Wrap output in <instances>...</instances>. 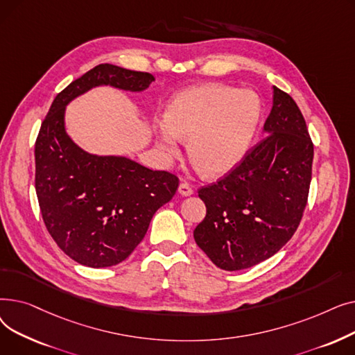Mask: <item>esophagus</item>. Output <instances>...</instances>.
<instances>
[{"mask_svg": "<svg viewBox=\"0 0 355 355\" xmlns=\"http://www.w3.org/2000/svg\"><path fill=\"white\" fill-rule=\"evenodd\" d=\"M178 193H180L181 196H184V197H189V196H191V194L194 193V190L191 189V185H190V184H187V182H181V184H180V187H178Z\"/></svg>", "mask_w": 355, "mask_h": 355, "instance_id": "obj_1", "label": "esophagus"}]
</instances>
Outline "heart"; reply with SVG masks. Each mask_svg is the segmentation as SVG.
Masks as SVG:
<instances>
[{"mask_svg": "<svg viewBox=\"0 0 355 355\" xmlns=\"http://www.w3.org/2000/svg\"><path fill=\"white\" fill-rule=\"evenodd\" d=\"M254 92L206 83L181 92L155 123L158 146L168 155L189 141L191 162L206 175L226 174L248 154L260 121Z\"/></svg>", "mask_w": 355, "mask_h": 355, "instance_id": "1", "label": "heart"}]
</instances>
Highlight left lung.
<instances>
[{
	"label": "left lung",
	"instance_id": "obj_1",
	"mask_svg": "<svg viewBox=\"0 0 355 355\" xmlns=\"http://www.w3.org/2000/svg\"><path fill=\"white\" fill-rule=\"evenodd\" d=\"M265 132L229 174L198 190L207 213L194 240L220 269H248L277 253L306 207L313 144L301 109L276 86Z\"/></svg>",
	"mask_w": 355,
	"mask_h": 355
}]
</instances>
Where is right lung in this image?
<instances>
[{
    "instance_id": "add662e5",
    "label": "right lung",
    "mask_w": 355,
    "mask_h": 355,
    "mask_svg": "<svg viewBox=\"0 0 355 355\" xmlns=\"http://www.w3.org/2000/svg\"><path fill=\"white\" fill-rule=\"evenodd\" d=\"M153 80L151 73L99 64L63 89L42 122L34 149L42 217L58 246L80 265L106 268L125 260L180 180L123 157L85 153L64 130L66 105L99 85L138 92Z\"/></svg>"
}]
</instances>
